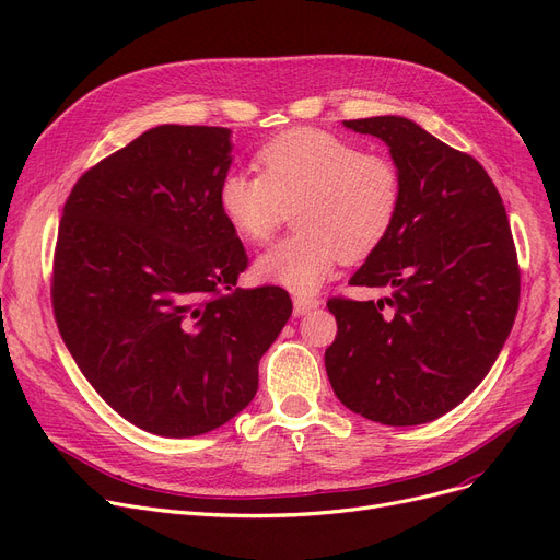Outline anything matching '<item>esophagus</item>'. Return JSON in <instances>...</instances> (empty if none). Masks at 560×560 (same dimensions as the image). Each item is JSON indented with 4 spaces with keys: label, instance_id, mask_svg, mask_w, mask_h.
<instances>
[{
    "label": "esophagus",
    "instance_id": "obj_1",
    "mask_svg": "<svg viewBox=\"0 0 560 560\" xmlns=\"http://www.w3.org/2000/svg\"><path fill=\"white\" fill-rule=\"evenodd\" d=\"M322 302L317 298H295V302H292V306H295V313L298 315H306L311 311H315Z\"/></svg>",
    "mask_w": 560,
    "mask_h": 560
}]
</instances>
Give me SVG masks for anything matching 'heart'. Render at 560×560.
<instances>
[{
	"label": "heart",
	"instance_id": "obj_1",
	"mask_svg": "<svg viewBox=\"0 0 560 560\" xmlns=\"http://www.w3.org/2000/svg\"><path fill=\"white\" fill-rule=\"evenodd\" d=\"M260 174L229 170L218 206L233 233L268 243L292 206L295 233L254 262V277L300 298L315 295L340 258L361 260L393 231L401 174L381 154L319 129L285 131L260 147Z\"/></svg>",
	"mask_w": 560,
	"mask_h": 560
}]
</instances>
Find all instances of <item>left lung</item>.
<instances>
[{
	"mask_svg": "<svg viewBox=\"0 0 560 560\" xmlns=\"http://www.w3.org/2000/svg\"><path fill=\"white\" fill-rule=\"evenodd\" d=\"M342 125L386 142L404 192L388 238L349 279L393 295L329 300L338 336L325 351L327 374L354 413L424 424L481 384L513 329L520 270L506 209L479 161L408 117Z\"/></svg>",
	"mask_w": 560,
	"mask_h": 560,
	"instance_id": "8db88e82",
	"label": "left lung"
}]
</instances>
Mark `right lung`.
Segmentation results:
<instances>
[{"label":"right lung","instance_id":"obj_1","mask_svg":"<svg viewBox=\"0 0 560 560\" xmlns=\"http://www.w3.org/2000/svg\"><path fill=\"white\" fill-rule=\"evenodd\" d=\"M224 127L161 125L72 188L54 256V315L100 397L156 435L209 433L254 399L258 361L292 313L247 268L218 206Z\"/></svg>","mask_w":560,"mask_h":560}]
</instances>
